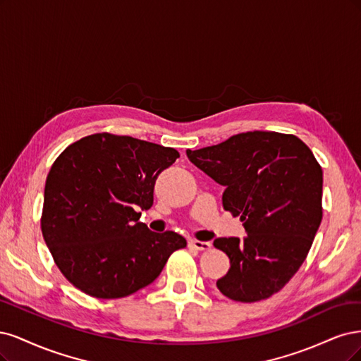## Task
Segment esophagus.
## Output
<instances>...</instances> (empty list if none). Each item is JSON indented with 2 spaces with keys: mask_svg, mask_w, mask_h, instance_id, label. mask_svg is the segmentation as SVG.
Wrapping results in <instances>:
<instances>
[{
  "mask_svg": "<svg viewBox=\"0 0 361 361\" xmlns=\"http://www.w3.org/2000/svg\"><path fill=\"white\" fill-rule=\"evenodd\" d=\"M189 246L202 252V250L212 249V243L210 241H200V240H189Z\"/></svg>",
  "mask_w": 361,
  "mask_h": 361,
  "instance_id": "obj_1",
  "label": "esophagus"
}]
</instances>
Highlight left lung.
I'll return each mask as SVG.
<instances>
[{
	"label": "left lung",
	"mask_w": 361,
	"mask_h": 361,
	"mask_svg": "<svg viewBox=\"0 0 361 361\" xmlns=\"http://www.w3.org/2000/svg\"><path fill=\"white\" fill-rule=\"evenodd\" d=\"M185 154L224 185V208L247 232L213 243L231 261L216 283L220 293L241 303L279 293L305 262L322 220V169L310 148L294 135L255 130Z\"/></svg>",
	"instance_id": "obj_1"
}]
</instances>
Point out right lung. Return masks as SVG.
Here are the masks:
<instances>
[{"label":"right lung","mask_w":361,"mask_h":361,"mask_svg":"<svg viewBox=\"0 0 361 361\" xmlns=\"http://www.w3.org/2000/svg\"><path fill=\"white\" fill-rule=\"evenodd\" d=\"M178 151L132 136L96 133L68 145L44 184L42 234L64 277L96 298H121L154 282L177 232H153L139 210L153 205L159 173Z\"/></svg>","instance_id":"add662e5"}]
</instances>
